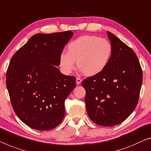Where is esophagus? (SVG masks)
Segmentation results:
<instances>
[{
  "label": "esophagus",
  "instance_id": "esophagus-1",
  "mask_svg": "<svg viewBox=\"0 0 151 151\" xmlns=\"http://www.w3.org/2000/svg\"><path fill=\"white\" fill-rule=\"evenodd\" d=\"M81 81H82V80L80 78H76V84L77 85H79V84H81Z\"/></svg>",
  "mask_w": 151,
  "mask_h": 151
}]
</instances>
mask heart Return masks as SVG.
<instances>
[{"label":"heart","mask_w":151,"mask_h":151,"mask_svg":"<svg viewBox=\"0 0 151 151\" xmlns=\"http://www.w3.org/2000/svg\"><path fill=\"white\" fill-rule=\"evenodd\" d=\"M68 53L62 52L59 56V65L65 75L72 73L76 61L81 71L88 76L99 75L109 64L112 46L107 40L96 35H83L70 42Z\"/></svg>","instance_id":"obj_1"}]
</instances>
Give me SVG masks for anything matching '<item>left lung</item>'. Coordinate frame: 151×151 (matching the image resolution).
Masks as SVG:
<instances>
[{"label":"left lung","mask_w":151,"mask_h":151,"mask_svg":"<svg viewBox=\"0 0 151 151\" xmlns=\"http://www.w3.org/2000/svg\"><path fill=\"white\" fill-rule=\"evenodd\" d=\"M112 55L107 68L82 83L88 116L104 127L118 124L132 114L138 103L142 71L135 52L107 31Z\"/></svg>","instance_id":"1"}]
</instances>
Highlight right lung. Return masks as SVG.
I'll return each mask as SVG.
<instances>
[{
    "mask_svg": "<svg viewBox=\"0 0 151 151\" xmlns=\"http://www.w3.org/2000/svg\"><path fill=\"white\" fill-rule=\"evenodd\" d=\"M73 33H37L16 52L6 74V86L18 117L31 128L50 130L65 115L64 102L75 88V76L56 66Z\"/></svg>",
    "mask_w": 151,
    "mask_h": 151,
    "instance_id": "right-lung-1",
    "label": "right lung"
}]
</instances>
